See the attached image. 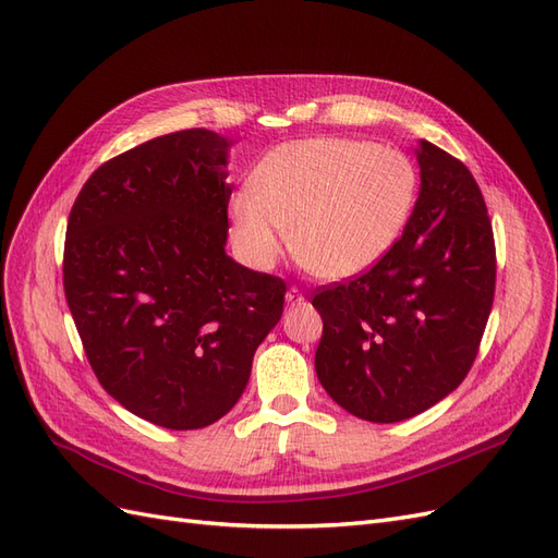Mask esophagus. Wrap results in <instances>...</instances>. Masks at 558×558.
<instances>
[{
  "label": "esophagus",
  "mask_w": 558,
  "mask_h": 558,
  "mask_svg": "<svg viewBox=\"0 0 558 558\" xmlns=\"http://www.w3.org/2000/svg\"><path fill=\"white\" fill-rule=\"evenodd\" d=\"M302 300H305V298H302V293L295 289V286H293V289L286 291V302H289V305H300Z\"/></svg>",
  "instance_id": "1"
}]
</instances>
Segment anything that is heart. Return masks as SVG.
I'll return each instance as SVG.
<instances>
[{
	"instance_id": "obj_1",
	"label": "heart",
	"mask_w": 558,
	"mask_h": 558,
	"mask_svg": "<svg viewBox=\"0 0 558 558\" xmlns=\"http://www.w3.org/2000/svg\"><path fill=\"white\" fill-rule=\"evenodd\" d=\"M253 185L234 193L228 209L242 258L265 272L293 238L302 265L342 281L396 246L416 207L418 172L398 148L316 137L275 148Z\"/></svg>"
}]
</instances>
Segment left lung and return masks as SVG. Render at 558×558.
Wrapping results in <instances>:
<instances>
[{
	"mask_svg": "<svg viewBox=\"0 0 558 558\" xmlns=\"http://www.w3.org/2000/svg\"><path fill=\"white\" fill-rule=\"evenodd\" d=\"M421 189L402 238L365 275L328 286L314 356L349 414L396 424L459 386L477 356L496 289V246L468 167L421 140Z\"/></svg>",
	"mask_w": 558,
	"mask_h": 558,
	"instance_id": "1",
	"label": "left lung"
}]
</instances>
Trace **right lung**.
I'll list each match as a JSON object with an SVG mask.
<instances>
[{"instance_id":"add662e5","label":"right lung","mask_w":558,"mask_h":558,"mask_svg":"<svg viewBox=\"0 0 558 558\" xmlns=\"http://www.w3.org/2000/svg\"><path fill=\"white\" fill-rule=\"evenodd\" d=\"M181 130L97 167L66 223L64 295L105 391L150 424L205 428L244 393L286 283L226 253L228 154Z\"/></svg>"}]
</instances>
